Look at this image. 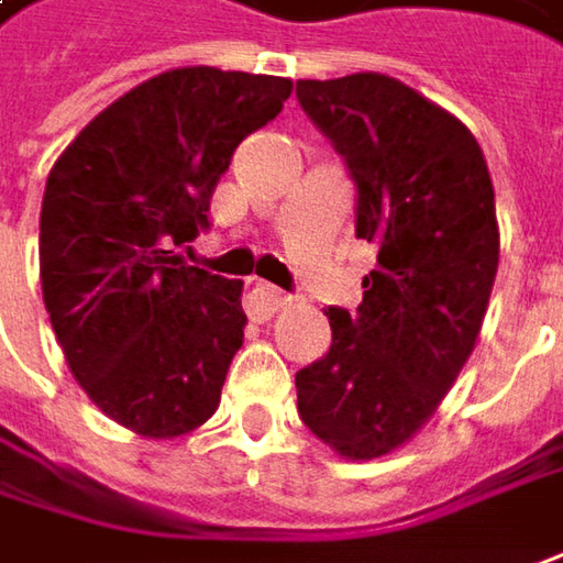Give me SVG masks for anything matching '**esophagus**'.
Returning a JSON list of instances; mask_svg holds the SVG:
<instances>
[{"label":"esophagus","instance_id":"34e87169","mask_svg":"<svg viewBox=\"0 0 563 563\" xmlns=\"http://www.w3.org/2000/svg\"><path fill=\"white\" fill-rule=\"evenodd\" d=\"M286 306V296L280 289H274L271 283L264 280H249L245 286V311L257 318V321H267L271 314H277Z\"/></svg>","mask_w":563,"mask_h":563}]
</instances>
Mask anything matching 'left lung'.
Instances as JSON below:
<instances>
[{
    "mask_svg": "<svg viewBox=\"0 0 563 563\" xmlns=\"http://www.w3.org/2000/svg\"><path fill=\"white\" fill-rule=\"evenodd\" d=\"M296 97L346 157L355 235L378 249L358 314L324 311L333 343L296 372L299 416L343 460H378L422 431L476 350L501 252L495 188L473 132L390 75L299 81Z\"/></svg>",
    "mask_w": 563,
    "mask_h": 563,
    "instance_id": "left-lung-1",
    "label": "left lung"
}]
</instances>
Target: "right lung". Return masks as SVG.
<instances>
[{"mask_svg":"<svg viewBox=\"0 0 563 563\" xmlns=\"http://www.w3.org/2000/svg\"><path fill=\"white\" fill-rule=\"evenodd\" d=\"M289 78L173 68L93 115L49 169L40 286L87 397L141 438H179L220 406L245 336L242 280L173 245L208 227L239 141L267 125Z\"/></svg>","mask_w":563,"mask_h":563,"instance_id":"obj_1","label":"right lung"}]
</instances>
